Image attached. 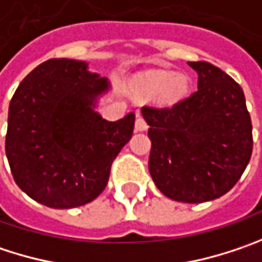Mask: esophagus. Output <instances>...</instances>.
Wrapping results in <instances>:
<instances>
[{
	"mask_svg": "<svg viewBox=\"0 0 262 262\" xmlns=\"http://www.w3.org/2000/svg\"><path fill=\"white\" fill-rule=\"evenodd\" d=\"M147 129V123L146 121L141 118L140 115H137V119H136V131H146Z\"/></svg>",
	"mask_w": 262,
	"mask_h": 262,
	"instance_id": "esophagus-1",
	"label": "esophagus"
}]
</instances>
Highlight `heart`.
<instances>
[{
	"instance_id": "1",
	"label": "heart",
	"mask_w": 262,
	"mask_h": 262,
	"mask_svg": "<svg viewBox=\"0 0 262 262\" xmlns=\"http://www.w3.org/2000/svg\"><path fill=\"white\" fill-rule=\"evenodd\" d=\"M129 91L136 98H149L159 107H171L186 95L189 80L182 73H170L167 70H144L131 76Z\"/></svg>"
}]
</instances>
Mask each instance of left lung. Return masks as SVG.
<instances>
[{
  "instance_id": "1",
  "label": "left lung",
  "mask_w": 262,
  "mask_h": 262,
  "mask_svg": "<svg viewBox=\"0 0 262 262\" xmlns=\"http://www.w3.org/2000/svg\"><path fill=\"white\" fill-rule=\"evenodd\" d=\"M198 91L171 108L143 107L152 141L149 173L165 196L204 203L227 194L252 155L243 89L210 62H188Z\"/></svg>"
}]
</instances>
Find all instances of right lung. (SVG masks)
<instances>
[{"instance_id": "obj_1", "label": "right lung", "mask_w": 262, "mask_h": 262, "mask_svg": "<svg viewBox=\"0 0 262 262\" xmlns=\"http://www.w3.org/2000/svg\"><path fill=\"white\" fill-rule=\"evenodd\" d=\"M110 82L86 61L49 59L17 86L9 107L6 155L17 186L40 204L73 209L104 191L136 115L110 122L97 112Z\"/></svg>"}]
</instances>
